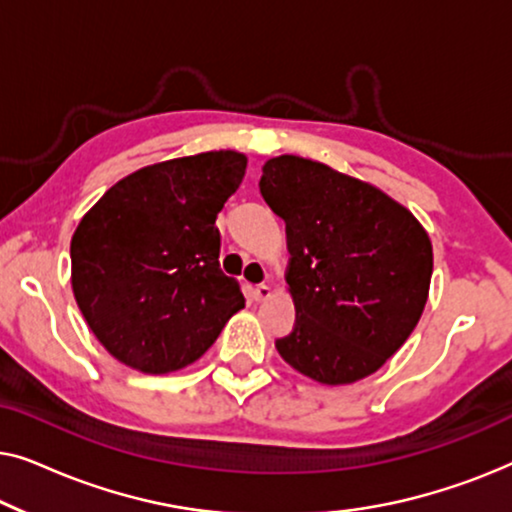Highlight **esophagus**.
<instances>
[{
  "mask_svg": "<svg viewBox=\"0 0 512 512\" xmlns=\"http://www.w3.org/2000/svg\"><path fill=\"white\" fill-rule=\"evenodd\" d=\"M270 293H272V289L268 284H256L254 286V300H256V303H263V300H268Z\"/></svg>",
  "mask_w": 512,
  "mask_h": 512,
  "instance_id": "esophagus-1",
  "label": "esophagus"
}]
</instances>
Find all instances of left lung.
<instances>
[{
	"label": "left lung",
	"instance_id": "8db88e82",
	"mask_svg": "<svg viewBox=\"0 0 512 512\" xmlns=\"http://www.w3.org/2000/svg\"><path fill=\"white\" fill-rule=\"evenodd\" d=\"M261 195L286 223L296 303L282 359L321 384L373 375L422 317L433 272L426 230L380 188L317 160L263 165Z\"/></svg>",
	"mask_w": 512,
	"mask_h": 512
}]
</instances>
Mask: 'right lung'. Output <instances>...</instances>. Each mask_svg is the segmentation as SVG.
<instances>
[{"mask_svg":"<svg viewBox=\"0 0 512 512\" xmlns=\"http://www.w3.org/2000/svg\"><path fill=\"white\" fill-rule=\"evenodd\" d=\"M247 156L209 151L142 167L109 188L72 237V289L111 356L163 375L200 359L244 307L219 265L216 214Z\"/></svg>","mask_w":512,"mask_h":512,"instance_id":"right-lung-1","label":"right lung"}]
</instances>
